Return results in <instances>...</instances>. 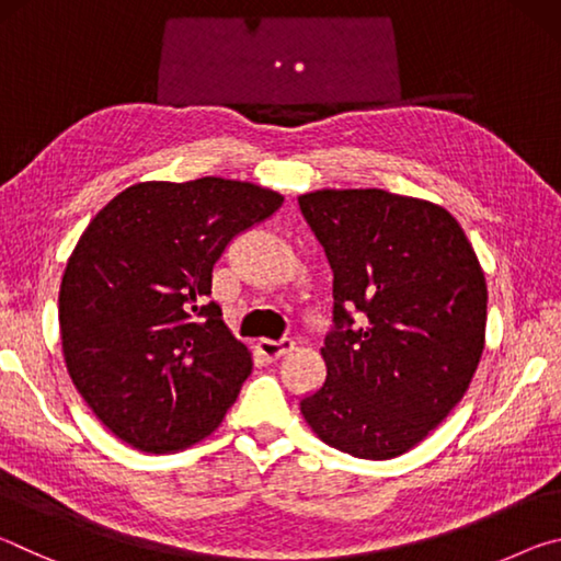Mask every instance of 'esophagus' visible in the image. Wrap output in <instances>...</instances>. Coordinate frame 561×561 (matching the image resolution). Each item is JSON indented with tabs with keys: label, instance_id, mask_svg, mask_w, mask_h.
<instances>
[{
	"label": "esophagus",
	"instance_id": "34e87169",
	"mask_svg": "<svg viewBox=\"0 0 561 561\" xmlns=\"http://www.w3.org/2000/svg\"><path fill=\"white\" fill-rule=\"evenodd\" d=\"M294 348V341L291 339H279V341H272V339H260L257 341V351L260 354L267 358V360H277L284 354H289Z\"/></svg>",
	"mask_w": 561,
	"mask_h": 561
}]
</instances>
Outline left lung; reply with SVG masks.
<instances>
[{"mask_svg": "<svg viewBox=\"0 0 561 561\" xmlns=\"http://www.w3.org/2000/svg\"><path fill=\"white\" fill-rule=\"evenodd\" d=\"M334 270L327 381L301 398L317 438L364 460H391L440 425L485 348L488 284L445 207L378 187L299 195ZM356 308L362 324L347 311Z\"/></svg>", "mask_w": 561, "mask_h": 561, "instance_id": "1", "label": "left lung"}]
</instances>
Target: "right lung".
Masks as SVG:
<instances>
[{
  "instance_id": "add662e5",
  "label": "right lung",
  "mask_w": 561,
  "mask_h": 561,
  "mask_svg": "<svg viewBox=\"0 0 561 561\" xmlns=\"http://www.w3.org/2000/svg\"><path fill=\"white\" fill-rule=\"evenodd\" d=\"M277 190L227 178L146 180L93 217L59 291L64 364L106 428L178 453L220 428L252 351L207 301L227 242L279 210Z\"/></svg>"
}]
</instances>
